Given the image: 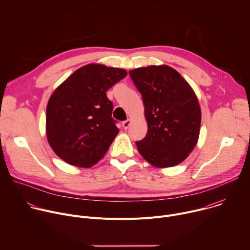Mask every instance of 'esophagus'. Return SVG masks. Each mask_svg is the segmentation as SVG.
<instances>
[{"instance_id":"obj_1","label":"esophagus","mask_w":250,"mask_h":250,"mask_svg":"<svg viewBox=\"0 0 250 250\" xmlns=\"http://www.w3.org/2000/svg\"><path fill=\"white\" fill-rule=\"evenodd\" d=\"M130 124H131V121H130L129 119L126 120V121H125V122H123V126H124V128L126 129V128L129 126Z\"/></svg>"}]
</instances>
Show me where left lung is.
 Returning a JSON list of instances; mask_svg holds the SVG:
<instances>
[{"label":"left lung","mask_w":250,"mask_h":250,"mask_svg":"<svg viewBox=\"0 0 250 250\" xmlns=\"http://www.w3.org/2000/svg\"><path fill=\"white\" fill-rule=\"evenodd\" d=\"M128 73L144 100L147 122L146 137L135 141L137 150L156 167L181 163L194 149L200 132L201 109L193 89L167 65Z\"/></svg>","instance_id":"obj_1"}]
</instances>
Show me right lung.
I'll return each instance as SVG.
<instances>
[{
  "label": "right lung",
  "instance_id": "right-lung-1",
  "mask_svg": "<svg viewBox=\"0 0 250 250\" xmlns=\"http://www.w3.org/2000/svg\"><path fill=\"white\" fill-rule=\"evenodd\" d=\"M126 74L121 68L88 64L54 91L46 108V135L58 157L85 168L103 158L120 131L105 93Z\"/></svg>",
  "mask_w": 250,
  "mask_h": 250
}]
</instances>
